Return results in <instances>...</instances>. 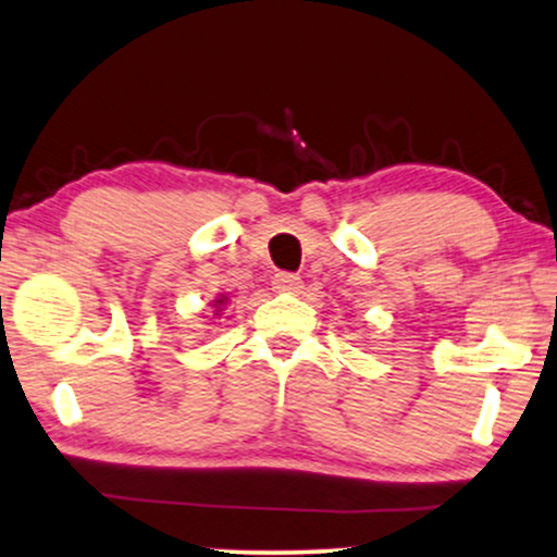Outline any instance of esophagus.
Instances as JSON below:
<instances>
[{
	"label": "esophagus",
	"mask_w": 557,
	"mask_h": 557,
	"mask_svg": "<svg viewBox=\"0 0 557 557\" xmlns=\"http://www.w3.org/2000/svg\"><path fill=\"white\" fill-rule=\"evenodd\" d=\"M271 284L278 294H297L302 289V278L294 276V273H276Z\"/></svg>",
	"instance_id": "obj_1"
}]
</instances>
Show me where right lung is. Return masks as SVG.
<instances>
[{
	"mask_svg": "<svg viewBox=\"0 0 557 557\" xmlns=\"http://www.w3.org/2000/svg\"><path fill=\"white\" fill-rule=\"evenodd\" d=\"M226 302H228V297H226V294H219V297L213 299V302H211V307H213V318L224 315V310H226Z\"/></svg>",
	"mask_w": 557,
	"mask_h": 557,
	"instance_id": "1",
	"label": "right lung"
}]
</instances>
